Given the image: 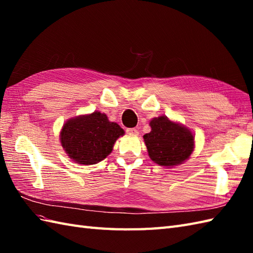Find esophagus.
Instances as JSON below:
<instances>
[{
  "label": "esophagus",
  "mask_w": 253,
  "mask_h": 253,
  "mask_svg": "<svg viewBox=\"0 0 253 253\" xmlns=\"http://www.w3.org/2000/svg\"><path fill=\"white\" fill-rule=\"evenodd\" d=\"M126 131L127 133H129V135H138L139 133L138 129H136V128H127Z\"/></svg>",
  "instance_id": "34e87169"
}]
</instances>
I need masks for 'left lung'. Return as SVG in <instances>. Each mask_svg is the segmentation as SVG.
<instances>
[{"mask_svg": "<svg viewBox=\"0 0 253 253\" xmlns=\"http://www.w3.org/2000/svg\"><path fill=\"white\" fill-rule=\"evenodd\" d=\"M151 131L143 136L149 157L162 166L181 164L193 151V135L186 127L166 116L150 122Z\"/></svg>", "mask_w": 253, "mask_h": 253, "instance_id": "8db88e82", "label": "left lung"}]
</instances>
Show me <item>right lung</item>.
Segmentation results:
<instances>
[{
	"instance_id": "right-lung-1",
	"label": "right lung",
	"mask_w": 253,
	"mask_h": 253,
	"mask_svg": "<svg viewBox=\"0 0 253 253\" xmlns=\"http://www.w3.org/2000/svg\"><path fill=\"white\" fill-rule=\"evenodd\" d=\"M123 135L120 125L110 122L103 113L93 112L64 124L61 143L75 162L90 165L104 160L112 152L116 139Z\"/></svg>"
}]
</instances>
